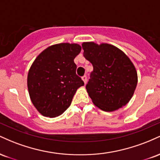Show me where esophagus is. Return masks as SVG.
<instances>
[{
    "label": "esophagus",
    "instance_id": "obj_1",
    "mask_svg": "<svg viewBox=\"0 0 160 160\" xmlns=\"http://www.w3.org/2000/svg\"><path fill=\"white\" fill-rule=\"evenodd\" d=\"M82 81L84 82V83L86 84V80H87V78H86V75H84L83 77H82Z\"/></svg>",
    "mask_w": 160,
    "mask_h": 160
}]
</instances>
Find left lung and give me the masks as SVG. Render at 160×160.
Masks as SVG:
<instances>
[{
	"label": "left lung",
	"mask_w": 160,
	"mask_h": 160,
	"mask_svg": "<svg viewBox=\"0 0 160 160\" xmlns=\"http://www.w3.org/2000/svg\"><path fill=\"white\" fill-rule=\"evenodd\" d=\"M83 56L93 66L86 90L93 104L114 111L131 100L138 83L135 67L121 49L109 43L83 42Z\"/></svg>",
	"instance_id": "obj_1"
}]
</instances>
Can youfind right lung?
<instances>
[{
  "instance_id": "add662e5",
  "label": "right lung",
  "mask_w": 160,
  "mask_h": 160,
  "mask_svg": "<svg viewBox=\"0 0 160 160\" xmlns=\"http://www.w3.org/2000/svg\"><path fill=\"white\" fill-rule=\"evenodd\" d=\"M80 51L78 43L52 45L40 52L31 66L27 78L28 93L32 104L44 117L63 113L78 88L84 85L76 74L74 62Z\"/></svg>"
}]
</instances>
